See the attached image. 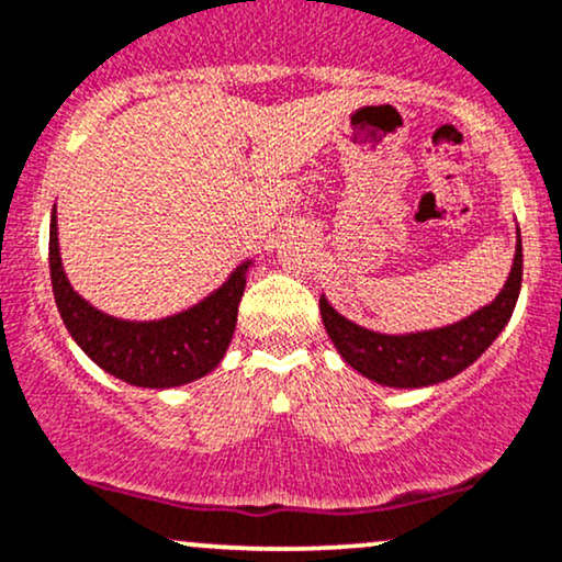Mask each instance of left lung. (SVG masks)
<instances>
[{"mask_svg":"<svg viewBox=\"0 0 562 562\" xmlns=\"http://www.w3.org/2000/svg\"><path fill=\"white\" fill-rule=\"evenodd\" d=\"M520 274H524V248L518 233L510 274L497 299L461 322L424 329V333L384 335L337 314L324 295L319 299L322 322L342 361L367 380L401 390L429 387L461 374L495 342L516 308Z\"/></svg>","mask_w":562,"mask_h":562,"instance_id":"1","label":"left lung"}]
</instances>
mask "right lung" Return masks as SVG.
Wrapping results in <instances>:
<instances>
[{
  "instance_id": "right-lung-1",
  "label": "right lung",
  "mask_w": 562,
  "mask_h": 562,
  "mask_svg": "<svg viewBox=\"0 0 562 562\" xmlns=\"http://www.w3.org/2000/svg\"><path fill=\"white\" fill-rule=\"evenodd\" d=\"M248 267L251 261H243L212 295L167 319H117L93 308L72 290L59 259L57 212H52V290L67 333L97 367L135 387H180L216 369L233 340Z\"/></svg>"
}]
</instances>
